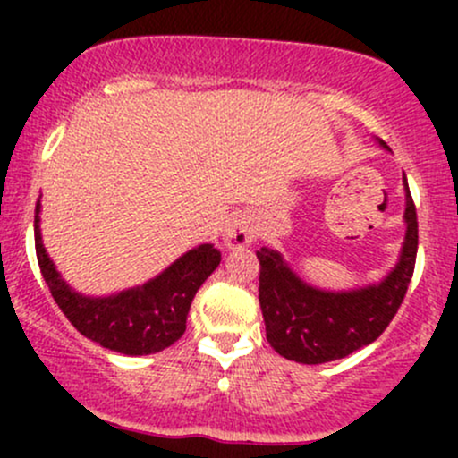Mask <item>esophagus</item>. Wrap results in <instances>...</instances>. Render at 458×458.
<instances>
[{
  "mask_svg": "<svg viewBox=\"0 0 458 458\" xmlns=\"http://www.w3.org/2000/svg\"><path fill=\"white\" fill-rule=\"evenodd\" d=\"M254 239V233H251V225L245 217H234L230 219L228 225L224 230V243L228 247H241L251 243Z\"/></svg>",
  "mask_w": 458,
  "mask_h": 458,
  "instance_id": "34e87169",
  "label": "esophagus"
}]
</instances>
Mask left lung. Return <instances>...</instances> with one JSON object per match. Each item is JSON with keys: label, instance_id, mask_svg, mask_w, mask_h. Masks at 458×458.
I'll use <instances>...</instances> for the list:
<instances>
[{"label": "left lung", "instance_id": "left-lung-1", "mask_svg": "<svg viewBox=\"0 0 458 458\" xmlns=\"http://www.w3.org/2000/svg\"><path fill=\"white\" fill-rule=\"evenodd\" d=\"M387 148L386 141H381ZM404 208V243L396 267L386 280L355 291L329 293L310 286L293 273L280 251L260 247L259 299L265 318L267 340L286 360L299 364H325L343 360L361 346L375 343L396 317L409 282H411L415 254H418V217L409 191Z\"/></svg>", "mask_w": 458, "mask_h": 458}]
</instances>
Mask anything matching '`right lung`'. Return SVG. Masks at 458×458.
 I'll return each instance as SVG.
<instances>
[{
  "instance_id": "obj_1",
  "label": "right lung",
  "mask_w": 458,
  "mask_h": 458,
  "mask_svg": "<svg viewBox=\"0 0 458 458\" xmlns=\"http://www.w3.org/2000/svg\"><path fill=\"white\" fill-rule=\"evenodd\" d=\"M40 199L36 202V259L51 297L79 334L124 355H150L185 334L187 314L198 288L217 269L222 254L204 243L182 254L155 280L112 297H86L72 291L55 271L40 239Z\"/></svg>"
}]
</instances>
